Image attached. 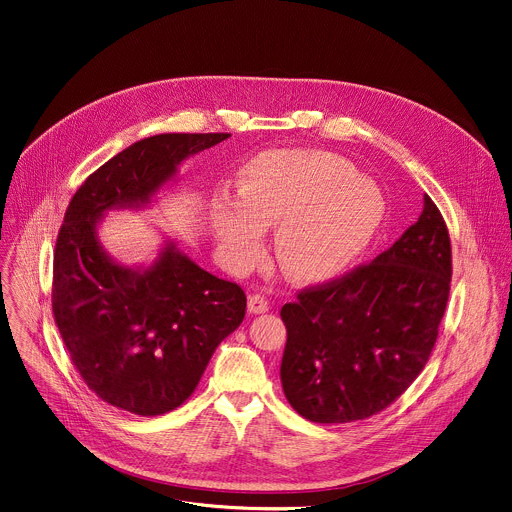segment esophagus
Instances as JSON below:
<instances>
[{
	"label": "esophagus",
	"instance_id": "obj_1",
	"mask_svg": "<svg viewBox=\"0 0 512 512\" xmlns=\"http://www.w3.org/2000/svg\"><path fill=\"white\" fill-rule=\"evenodd\" d=\"M247 310L249 314H265L269 310V302L261 294H251Z\"/></svg>",
	"mask_w": 512,
	"mask_h": 512
}]
</instances>
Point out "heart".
I'll list each match as a JSON object with an SVG mask.
<instances>
[{"label": "heart", "instance_id": "heart-1", "mask_svg": "<svg viewBox=\"0 0 512 512\" xmlns=\"http://www.w3.org/2000/svg\"><path fill=\"white\" fill-rule=\"evenodd\" d=\"M385 214L381 190L344 158L277 150L239 176V200L218 196L210 227L231 269L255 263L263 229L275 227V257L289 279L318 281L344 269L375 237Z\"/></svg>", "mask_w": 512, "mask_h": 512}]
</instances>
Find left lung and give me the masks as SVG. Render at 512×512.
<instances>
[{
  "mask_svg": "<svg viewBox=\"0 0 512 512\" xmlns=\"http://www.w3.org/2000/svg\"><path fill=\"white\" fill-rule=\"evenodd\" d=\"M452 247L444 218L423 210L387 251L281 308L283 393L316 423L367 419L423 371L446 312Z\"/></svg>",
  "mask_w": 512,
  "mask_h": 512,
  "instance_id": "obj_1",
  "label": "left lung"
}]
</instances>
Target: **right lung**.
<instances>
[{
    "label": "right lung",
    "instance_id": "1",
    "mask_svg": "<svg viewBox=\"0 0 512 512\" xmlns=\"http://www.w3.org/2000/svg\"><path fill=\"white\" fill-rule=\"evenodd\" d=\"M231 133H160L119 152L72 196L54 251L52 312L97 397L154 417L180 407L247 308L245 291L204 271L172 239L150 265H123L99 241L109 210H139L178 166Z\"/></svg>",
    "mask_w": 512,
    "mask_h": 512
}]
</instances>
